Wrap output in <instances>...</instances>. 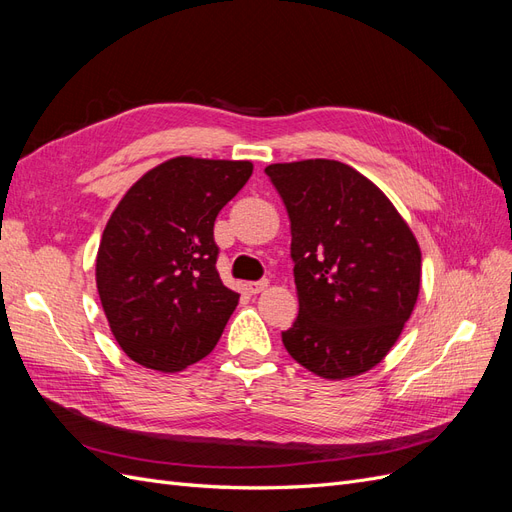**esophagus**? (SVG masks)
Here are the masks:
<instances>
[{
    "mask_svg": "<svg viewBox=\"0 0 512 512\" xmlns=\"http://www.w3.org/2000/svg\"><path fill=\"white\" fill-rule=\"evenodd\" d=\"M269 286V280H258V282H250L247 284V290H250L252 294H258V292H262Z\"/></svg>",
    "mask_w": 512,
    "mask_h": 512,
    "instance_id": "34e87169",
    "label": "esophagus"
}]
</instances>
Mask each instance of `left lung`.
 <instances>
[{"label": "left lung", "instance_id": "left-lung-1", "mask_svg": "<svg viewBox=\"0 0 512 512\" xmlns=\"http://www.w3.org/2000/svg\"><path fill=\"white\" fill-rule=\"evenodd\" d=\"M290 218L299 316L282 333L294 361L342 380L378 365L421 288V250L374 183L348 164L265 168Z\"/></svg>", "mask_w": 512, "mask_h": 512}]
</instances>
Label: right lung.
<instances>
[{
    "label": "right lung",
    "instance_id": "right-lung-1",
    "mask_svg": "<svg viewBox=\"0 0 512 512\" xmlns=\"http://www.w3.org/2000/svg\"><path fill=\"white\" fill-rule=\"evenodd\" d=\"M252 170V162L173 158L113 211L96 282L117 344L138 365L181 371L218 344L239 294L215 269L213 224Z\"/></svg>",
    "mask_w": 512,
    "mask_h": 512
}]
</instances>
